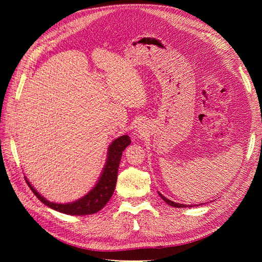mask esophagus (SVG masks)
Listing matches in <instances>:
<instances>
[{"instance_id":"34e87169","label":"esophagus","mask_w":262,"mask_h":262,"mask_svg":"<svg viewBox=\"0 0 262 262\" xmlns=\"http://www.w3.org/2000/svg\"><path fill=\"white\" fill-rule=\"evenodd\" d=\"M138 132H141L142 131V126H141V128H140V126H139V128H138V130H137Z\"/></svg>"}]
</instances>
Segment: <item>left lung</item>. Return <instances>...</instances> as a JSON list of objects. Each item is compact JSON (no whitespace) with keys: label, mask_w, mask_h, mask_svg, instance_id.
<instances>
[{"label":"left lung","mask_w":262,"mask_h":262,"mask_svg":"<svg viewBox=\"0 0 262 262\" xmlns=\"http://www.w3.org/2000/svg\"><path fill=\"white\" fill-rule=\"evenodd\" d=\"M158 194H160V196L162 198V199L167 203L168 205H170V207H175V208H191L192 205H186V204H181V203H176V202H173V201H171V200H169V199H167V198H165L162 193H160L158 192Z\"/></svg>","instance_id":"left-lung-1"}]
</instances>
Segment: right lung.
<instances>
[{
  "instance_id": "right-lung-1",
  "label": "right lung",
  "mask_w": 262,
  "mask_h": 262,
  "mask_svg": "<svg viewBox=\"0 0 262 262\" xmlns=\"http://www.w3.org/2000/svg\"><path fill=\"white\" fill-rule=\"evenodd\" d=\"M130 143L131 140L129 136H121L112 142V144L108 147L105 166L102 168L96 185L85 195L73 202L55 203L47 200L33 187L27 178L26 181L31 191L47 207L58 212L68 214V215H90V214L96 213L104 208L114 194L117 184L118 168L121 161L122 152L126 146L130 145Z\"/></svg>"
}]
</instances>
